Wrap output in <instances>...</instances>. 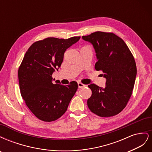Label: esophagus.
<instances>
[{"label":"esophagus","instance_id":"34e87169","mask_svg":"<svg viewBox=\"0 0 152 152\" xmlns=\"http://www.w3.org/2000/svg\"><path fill=\"white\" fill-rule=\"evenodd\" d=\"M78 86H79V88H82V87H84L86 86L83 84L82 83H81V82H79V83H78Z\"/></svg>","mask_w":152,"mask_h":152}]
</instances>
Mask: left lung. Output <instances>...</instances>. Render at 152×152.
Masks as SVG:
<instances>
[{"label": "left lung", "instance_id": "obj_1", "mask_svg": "<svg viewBox=\"0 0 152 152\" xmlns=\"http://www.w3.org/2000/svg\"><path fill=\"white\" fill-rule=\"evenodd\" d=\"M82 39L94 49L96 70H102L104 88L88 85L92 95L87 99L91 111L103 117L114 116L126 107L134 88L137 69L134 58L126 44L113 33L96 31Z\"/></svg>", "mask_w": 152, "mask_h": 152}]
</instances>
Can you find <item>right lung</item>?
Returning a JSON list of instances; mask_svg holds the SVG:
<instances>
[{
  "label": "right lung",
  "mask_w": 152,
  "mask_h": 152,
  "mask_svg": "<svg viewBox=\"0 0 152 152\" xmlns=\"http://www.w3.org/2000/svg\"><path fill=\"white\" fill-rule=\"evenodd\" d=\"M80 39L46 38L34 42L25 54L18 73L20 93L27 107L41 121L51 122L61 117L76 93V82L64 86L56 80L53 84L52 75L61 66L66 50Z\"/></svg>",
  "instance_id": "right-lung-1"
}]
</instances>
